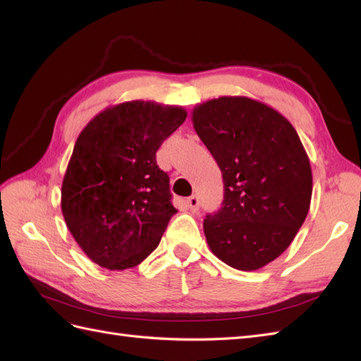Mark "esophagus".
Segmentation results:
<instances>
[{"instance_id": "obj_1", "label": "esophagus", "mask_w": 361, "mask_h": 361, "mask_svg": "<svg viewBox=\"0 0 361 361\" xmlns=\"http://www.w3.org/2000/svg\"><path fill=\"white\" fill-rule=\"evenodd\" d=\"M188 208L190 209V211H198V206H200V202H198V197L197 195H192V197H189L188 198Z\"/></svg>"}]
</instances>
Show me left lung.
I'll list each match as a JSON object with an SVG mask.
<instances>
[{
    "label": "left lung",
    "mask_w": 361,
    "mask_h": 361,
    "mask_svg": "<svg viewBox=\"0 0 361 361\" xmlns=\"http://www.w3.org/2000/svg\"><path fill=\"white\" fill-rule=\"evenodd\" d=\"M192 122L225 183L221 208L203 221L206 240L226 265L259 270L290 247L307 217V152L287 118L247 96L198 104Z\"/></svg>",
    "instance_id": "1"
}]
</instances>
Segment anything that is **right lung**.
I'll use <instances>...</instances> for the list:
<instances>
[{
	"mask_svg": "<svg viewBox=\"0 0 361 361\" xmlns=\"http://www.w3.org/2000/svg\"><path fill=\"white\" fill-rule=\"evenodd\" d=\"M186 116L183 106L128 101L80 132L63 176L62 214L94 264L127 270L158 247L176 209L157 150Z\"/></svg>",
	"mask_w": 361,
	"mask_h": 361,
	"instance_id": "1",
	"label": "right lung"
}]
</instances>
